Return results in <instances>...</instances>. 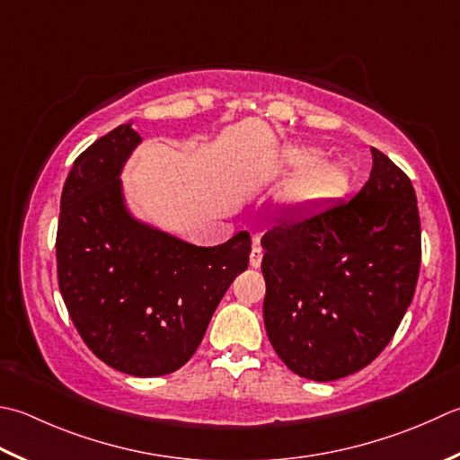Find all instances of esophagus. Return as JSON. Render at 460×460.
I'll list each match as a JSON object with an SVG mask.
<instances>
[{
  "label": "esophagus",
  "instance_id": "34e87169",
  "mask_svg": "<svg viewBox=\"0 0 460 460\" xmlns=\"http://www.w3.org/2000/svg\"><path fill=\"white\" fill-rule=\"evenodd\" d=\"M261 261H263V251H261L259 247H253V251H251V257H249V265L257 269V267H261Z\"/></svg>",
  "mask_w": 460,
  "mask_h": 460
}]
</instances>
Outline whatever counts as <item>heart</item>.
<instances>
[{"instance_id": "1", "label": "heart", "mask_w": 460, "mask_h": 460, "mask_svg": "<svg viewBox=\"0 0 460 460\" xmlns=\"http://www.w3.org/2000/svg\"><path fill=\"white\" fill-rule=\"evenodd\" d=\"M314 155H317V151L311 147H291L285 151L281 159V165L285 169L305 167L303 173L287 189V199L293 205H309L323 199L339 185L341 177H343V171L332 161H317V164L310 166L308 164L314 159Z\"/></svg>"}]
</instances>
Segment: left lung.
Instances as JSON below:
<instances>
[{
	"label": "left lung",
	"mask_w": 460,
	"mask_h": 460,
	"mask_svg": "<svg viewBox=\"0 0 460 460\" xmlns=\"http://www.w3.org/2000/svg\"><path fill=\"white\" fill-rule=\"evenodd\" d=\"M371 151V177L355 197L277 223L261 239L269 341L311 381L343 379L373 363L415 295V189L385 153Z\"/></svg>",
	"instance_id": "8db88e82"
}]
</instances>
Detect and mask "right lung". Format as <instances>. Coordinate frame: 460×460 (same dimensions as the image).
<instances>
[{
    "instance_id": "obj_1",
    "label": "right lung",
    "mask_w": 460,
    "mask_h": 460,
    "mask_svg": "<svg viewBox=\"0 0 460 460\" xmlns=\"http://www.w3.org/2000/svg\"><path fill=\"white\" fill-rule=\"evenodd\" d=\"M139 141L125 123L74 161L61 193L58 283L97 358L133 376H159L193 357L225 291L249 265L251 235L195 247L135 221L119 173Z\"/></svg>"
}]
</instances>
